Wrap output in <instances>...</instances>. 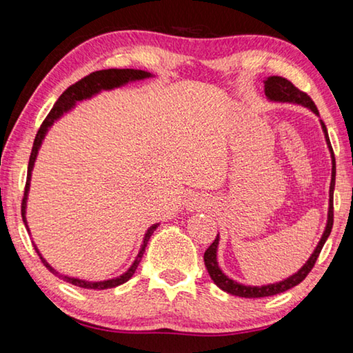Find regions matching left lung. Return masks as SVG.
I'll list each match as a JSON object with an SVG mask.
<instances>
[{
    "instance_id": "left-lung-1",
    "label": "left lung",
    "mask_w": 353,
    "mask_h": 353,
    "mask_svg": "<svg viewBox=\"0 0 353 353\" xmlns=\"http://www.w3.org/2000/svg\"><path fill=\"white\" fill-rule=\"evenodd\" d=\"M265 93H266L268 99L279 101V103L301 104L303 107H308V109L312 110L313 113H316V115H319L318 107L314 105L313 99L310 98L307 93L299 90L294 83L290 82L288 79H285V77H282V76L268 77V79L265 81ZM321 126H322V130H324L327 146H328V149H330V154H332V182H330V194H328V198H330V199H328L327 225H325L324 234H322V236H321V241L318 243V246H316V249H314V252L312 254V256H310L305 265H303L301 270H299L296 274H292L291 277L282 280V282L271 283V285H263V286H246V285H241V283L235 282V280L229 279L223 271L219 270L218 260H216L219 235H216L214 241L205 250L204 263H205V268H207L208 274H210L212 280L223 291L229 292V294L240 296V297H249V299L274 296V294H279V292H283L286 290H291L292 286L299 285L303 279L308 276V272L313 270L314 263H316V260H318L321 250H322V248H324V244L327 241L328 235H330L332 227H333V190H334V177H336V162H334V154H333V149H332V145H330V139H328L327 128H325V124H324V121H322V119H321Z\"/></svg>"
}]
</instances>
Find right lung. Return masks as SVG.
<instances>
[{
	"mask_svg": "<svg viewBox=\"0 0 353 353\" xmlns=\"http://www.w3.org/2000/svg\"><path fill=\"white\" fill-rule=\"evenodd\" d=\"M152 74L148 73V71H143V70H117V68H110V70H101V71H94V73L88 74L85 77H82L81 81H77L73 85H70L67 90H65L61 98L57 99V103L52 107L51 112L48 113V117L45 118V121L41 123V126L39 129L37 135H35V140H34V145H32V151H31V157H29V165H28V179H26V187H25V196H23V201H21V216H23V223L28 227L26 223V199H28V191H29V182H31V172L34 168V162L35 159H37V154H39V149L41 141H43L45 135L48 132V129L52 126V123L56 121V119L61 118L65 112H68L73 109V105L77 103V101H82V99H87L93 97V94L99 93L101 90H110V88H115L119 85H124V83H128L130 81H140V79H146V77H151ZM159 224H154L148 229L145 238H143V244H141V249L139 255H137L135 261L132 263V266L129 268V270L123 274V276H119L117 279H110V280H104V282H87V280H81V279H74V277H67V276H62V274H59L56 270H52V268L48 265L46 260L43 256L40 255L37 246L34 244L35 250H37V254L40 256V260L43 265L50 270L52 274H56V276L62 277L65 282H68L71 285H76V286H81V288H87V290H107V288H115V286L121 285L124 282H128V280L134 276L137 266H139V263L141 261V256L145 254V249H146V244L149 241V238L154 234V230L157 229ZM29 230V229H28Z\"/></svg>",
	"mask_w": 353,
	"mask_h": 353,
	"instance_id": "right-lung-1",
	"label": "right lung"
}]
</instances>
